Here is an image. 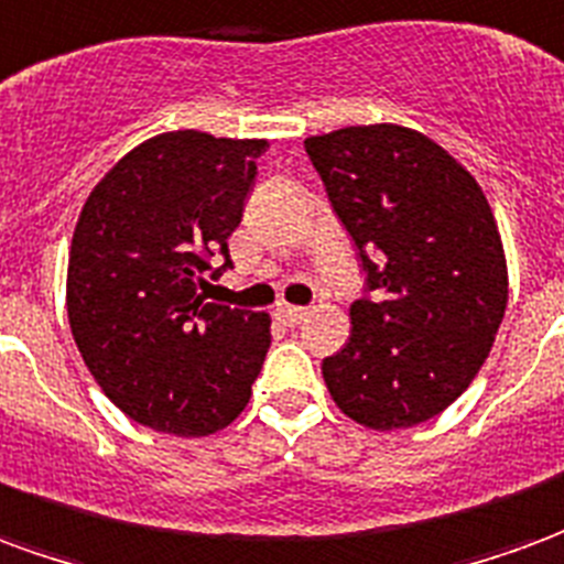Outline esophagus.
<instances>
[{
	"label": "esophagus",
	"mask_w": 564,
	"mask_h": 564,
	"mask_svg": "<svg viewBox=\"0 0 564 564\" xmlns=\"http://www.w3.org/2000/svg\"><path fill=\"white\" fill-rule=\"evenodd\" d=\"M306 315H310V312L303 310V306H288V303L276 306V318L285 324V327H297V324L303 322Z\"/></svg>",
	"instance_id": "esophagus-1"
}]
</instances>
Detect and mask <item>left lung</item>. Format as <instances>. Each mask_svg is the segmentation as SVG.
<instances>
[{"label": "left lung", "mask_w": 564, "mask_h": 564, "mask_svg": "<svg viewBox=\"0 0 564 564\" xmlns=\"http://www.w3.org/2000/svg\"><path fill=\"white\" fill-rule=\"evenodd\" d=\"M333 213L360 252L367 297L322 372L369 430L442 414L490 355L508 267L487 197L454 155L402 126H351L303 141Z\"/></svg>", "instance_id": "8db88e82"}]
</instances>
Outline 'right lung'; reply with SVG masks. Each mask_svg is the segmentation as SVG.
Listing matches in <instances>:
<instances>
[{"label":"right lung","instance_id":"obj_1","mask_svg":"<svg viewBox=\"0 0 564 564\" xmlns=\"http://www.w3.org/2000/svg\"><path fill=\"white\" fill-rule=\"evenodd\" d=\"M267 141L167 131L119 159L86 197L68 254V322L80 357L131 421L209 435L246 409L270 315L204 300L231 267L228 237ZM213 257H225L216 271Z\"/></svg>","mask_w":564,"mask_h":564}]
</instances>
